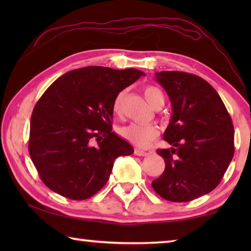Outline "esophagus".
I'll list each match as a JSON object with an SVG mask.
<instances>
[{"instance_id":"esophagus-1","label":"esophagus","mask_w":251,"mask_h":251,"mask_svg":"<svg viewBox=\"0 0 251 251\" xmlns=\"http://www.w3.org/2000/svg\"><path fill=\"white\" fill-rule=\"evenodd\" d=\"M134 152H135V155H137V156H147L148 154H150V152H148V151H143V150H139V148H136V150L134 151Z\"/></svg>"}]
</instances>
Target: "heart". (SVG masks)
I'll return each instance as SVG.
<instances>
[{"mask_svg":"<svg viewBox=\"0 0 251 251\" xmlns=\"http://www.w3.org/2000/svg\"><path fill=\"white\" fill-rule=\"evenodd\" d=\"M144 94H145L148 103L154 108L164 105V94L158 87L148 85V86L145 87V90H144ZM125 97L126 91L124 90L118 93L115 99H114L113 112L117 116H121L124 113ZM118 133H120L123 138L126 139L130 144H133V145L145 148L158 136L159 130L158 127L152 124L143 125L137 124V123H130L128 125L122 126L118 129Z\"/></svg>","mask_w":251,"mask_h":251,"instance_id":"obj_1","label":"heart"}]
</instances>
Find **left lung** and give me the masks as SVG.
Returning a JSON list of instances; mask_svg holds the SVG:
<instances>
[{
    "label": "left lung",
    "mask_w": 251,
    "mask_h": 251,
    "mask_svg": "<svg viewBox=\"0 0 251 251\" xmlns=\"http://www.w3.org/2000/svg\"><path fill=\"white\" fill-rule=\"evenodd\" d=\"M171 100L173 115L164 133L171 148L158 150L165 171L151 186L169 201H190L214 190L235 152L231 117L218 93L197 75L156 73Z\"/></svg>",
    "instance_id": "8db88e82"
}]
</instances>
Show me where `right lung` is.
<instances>
[{
	"label": "right lung",
	"instance_id": "obj_1",
	"mask_svg": "<svg viewBox=\"0 0 251 251\" xmlns=\"http://www.w3.org/2000/svg\"><path fill=\"white\" fill-rule=\"evenodd\" d=\"M144 75L87 66L67 72L45 91L32 113L28 151L50 190L73 201L90 198L107 182L117 157L133 154L112 131L113 101Z\"/></svg>",
	"mask_w": 251,
	"mask_h": 251
}]
</instances>
